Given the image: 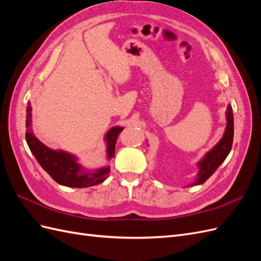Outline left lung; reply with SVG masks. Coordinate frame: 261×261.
<instances>
[{"instance_id": "8db88e82", "label": "left lung", "mask_w": 261, "mask_h": 261, "mask_svg": "<svg viewBox=\"0 0 261 261\" xmlns=\"http://www.w3.org/2000/svg\"><path fill=\"white\" fill-rule=\"evenodd\" d=\"M234 137V120H233V112L232 107L227 106L226 108V127L223 137L221 138L219 143L213 147L209 152L206 153L202 159L197 163L199 168V173L197 174V178L192 184L200 185L204 183L216 170L220 167L221 163H223L227 154L230 153L233 144Z\"/></svg>"}]
</instances>
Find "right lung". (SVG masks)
<instances>
[{
	"label": "right lung",
	"instance_id": "right-lung-1",
	"mask_svg": "<svg viewBox=\"0 0 261 261\" xmlns=\"http://www.w3.org/2000/svg\"><path fill=\"white\" fill-rule=\"evenodd\" d=\"M26 141L39 164L57 183L75 188H84L98 185L103 181L110 173L109 167L100 168L93 172L86 171L77 162V158L62 150H52L43 145L31 130V106H27L26 116ZM124 128L120 126L112 127L106 134L108 159H112L115 153V144L118 134Z\"/></svg>",
	"mask_w": 261,
	"mask_h": 261
}]
</instances>
